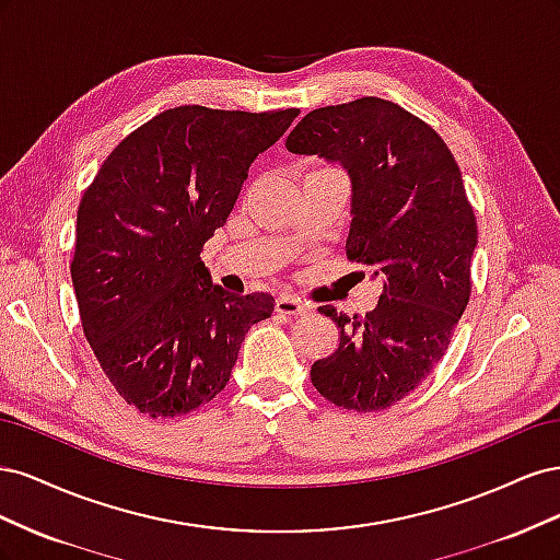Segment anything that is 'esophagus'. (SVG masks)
Returning a JSON list of instances; mask_svg holds the SVG:
<instances>
[{
    "mask_svg": "<svg viewBox=\"0 0 560 560\" xmlns=\"http://www.w3.org/2000/svg\"><path fill=\"white\" fill-rule=\"evenodd\" d=\"M276 311L282 313V315H303V313L311 311V306H308V303H303L301 299H296V296L282 294L276 301Z\"/></svg>",
    "mask_w": 560,
    "mask_h": 560,
    "instance_id": "1",
    "label": "esophagus"
}]
</instances>
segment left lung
Masks as SVG:
<instances>
[{
  "label": "left lung",
  "mask_w": 560,
  "mask_h": 560,
  "mask_svg": "<svg viewBox=\"0 0 560 560\" xmlns=\"http://www.w3.org/2000/svg\"><path fill=\"white\" fill-rule=\"evenodd\" d=\"M284 147L346 167V254L383 278L364 317L317 308L341 327V341L311 366V381L343 409L383 411L430 376L467 308L477 219L463 173L434 128L381 97L313 109Z\"/></svg>",
  "instance_id": "8db88e82"
}]
</instances>
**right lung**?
Listing matches in <instances>:
<instances>
[{
  "label": "right lung",
  "mask_w": 560,
  "mask_h": 560,
  "mask_svg": "<svg viewBox=\"0 0 560 560\" xmlns=\"http://www.w3.org/2000/svg\"><path fill=\"white\" fill-rule=\"evenodd\" d=\"M299 109H167L107 156L77 212L72 282L105 376L151 418L196 411L226 387L270 294H231L200 261L249 165Z\"/></svg>",
  "instance_id": "1"
}]
</instances>
